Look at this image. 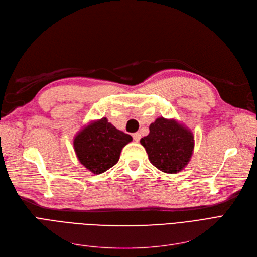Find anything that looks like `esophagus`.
<instances>
[{"instance_id": "1", "label": "esophagus", "mask_w": 257, "mask_h": 257, "mask_svg": "<svg viewBox=\"0 0 257 257\" xmlns=\"http://www.w3.org/2000/svg\"><path fill=\"white\" fill-rule=\"evenodd\" d=\"M133 138L136 142H138L141 139V134L140 133H134L133 134Z\"/></svg>"}]
</instances>
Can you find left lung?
<instances>
[{"instance_id":"1","label":"left lung","mask_w":257,"mask_h":257,"mask_svg":"<svg viewBox=\"0 0 257 257\" xmlns=\"http://www.w3.org/2000/svg\"><path fill=\"white\" fill-rule=\"evenodd\" d=\"M151 163L166 174H177L184 168L193 153L194 139L190 130L175 119L157 118L150 134L141 138Z\"/></svg>"}]
</instances>
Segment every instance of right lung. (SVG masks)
Wrapping results in <instances>:
<instances>
[{"label": "right lung", "mask_w": 257, "mask_h": 257, "mask_svg": "<svg viewBox=\"0 0 257 257\" xmlns=\"http://www.w3.org/2000/svg\"><path fill=\"white\" fill-rule=\"evenodd\" d=\"M132 140L131 135L117 130L103 117L79 131L73 144L79 162L98 175L118 162L122 149Z\"/></svg>", "instance_id": "obj_1"}]
</instances>
